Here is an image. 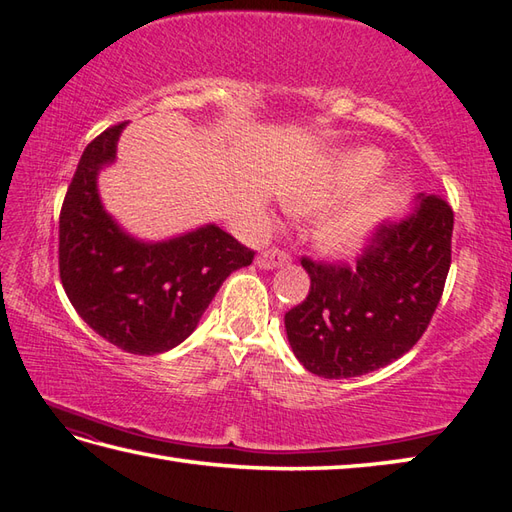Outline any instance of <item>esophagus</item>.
<instances>
[{
	"label": "esophagus",
	"instance_id": "34e87169",
	"mask_svg": "<svg viewBox=\"0 0 512 512\" xmlns=\"http://www.w3.org/2000/svg\"><path fill=\"white\" fill-rule=\"evenodd\" d=\"M288 262H290L288 253H284V250H279V248H268L257 257V266L264 270H275V268L286 266Z\"/></svg>",
	"mask_w": 512,
	"mask_h": 512
}]
</instances>
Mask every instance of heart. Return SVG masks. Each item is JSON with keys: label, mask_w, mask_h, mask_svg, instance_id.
Listing matches in <instances>:
<instances>
[{"label": "heart", "mask_w": 512, "mask_h": 512, "mask_svg": "<svg viewBox=\"0 0 512 512\" xmlns=\"http://www.w3.org/2000/svg\"><path fill=\"white\" fill-rule=\"evenodd\" d=\"M383 167L385 156L378 149L354 147L341 151L321 169L317 182L290 195L286 209L301 217L319 215L330 209L334 202H339L378 176ZM396 195L398 187L394 180L377 178L365 190L354 193L352 198H347L334 211L321 217L312 233L314 246L332 259L356 257L374 237L380 222L385 220V215L396 202Z\"/></svg>", "instance_id": "1"}]
</instances>
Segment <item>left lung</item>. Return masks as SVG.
I'll return each mask as SVG.
<instances>
[{
  "label": "left lung",
  "mask_w": 512,
  "mask_h": 512,
  "mask_svg": "<svg viewBox=\"0 0 512 512\" xmlns=\"http://www.w3.org/2000/svg\"><path fill=\"white\" fill-rule=\"evenodd\" d=\"M451 233V206L420 193L354 268L303 259L310 292L284 317L297 361L323 378H354L407 354L440 303Z\"/></svg>",
  "instance_id": "1"
}]
</instances>
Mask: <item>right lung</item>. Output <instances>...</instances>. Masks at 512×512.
Wrapping results in <instances>:
<instances>
[{
  "mask_svg": "<svg viewBox=\"0 0 512 512\" xmlns=\"http://www.w3.org/2000/svg\"><path fill=\"white\" fill-rule=\"evenodd\" d=\"M127 123L85 147L59 220V273L74 310L105 341L154 356L198 328L215 292L255 253L209 222L158 242L140 239L107 213L99 173L116 162Z\"/></svg>",
  "mask_w": 512,
  "mask_h": 512,
  "instance_id": "1",
  "label": "right lung"
}]
</instances>
